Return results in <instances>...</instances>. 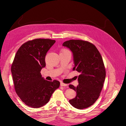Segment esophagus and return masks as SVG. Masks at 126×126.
I'll return each mask as SVG.
<instances>
[{
	"label": "esophagus",
	"mask_w": 126,
	"mask_h": 126,
	"mask_svg": "<svg viewBox=\"0 0 126 126\" xmlns=\"http://www.w3.org/2000/svg\"><path fill=\"white\" fill-rule=\"evenodd\" d=\"M60 86H64V87H66V86H67L68 85H67V84H66V83H63V82H60Z\"/></svg>",
	"instance_id": "esophagus-1"
}]
</instances>
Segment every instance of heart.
I'll use <instances>...</instances> for the list:
<instances>
[{
    "mask_svg": "<svg viewBox=\"0 0 126 126\" xmlns=\"http://www.w3.org/2000/svg\"><path fill=\"white\" fill-rule=\"evenodd\" d=\"M67 51V49H63L62 50V51Z\"/></svg>",
    "mask_w": 126,
    "mask_h": 126,
    "instance_id": "b5f03b06",
    "label": "heart"
}]
</instances>
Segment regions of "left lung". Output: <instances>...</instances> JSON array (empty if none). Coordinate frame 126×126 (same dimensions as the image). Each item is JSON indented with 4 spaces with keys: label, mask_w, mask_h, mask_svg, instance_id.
I'll return each instance as SVG.
<instances>
[{
    "label": "left lung",
    "mask_w": 126,
    "mask_h": 126,
    "mask_svg": "<svg viewBox=\"0 0 126 126\" xmlns=\"http://www.w3.org/2000/svg\"><path fill=\"white\" fill-rule=\"evenodd\" d=\"M63 46L69 48L73 53L75 67L80 74L79 85L69 87L76 91V96L69 100L75 108L82 109L93 105L98 99L106 78V69L102 57L95 46L82 40H69Z\"/></svg>",
    "instance_id": "1"
}]
</instances>
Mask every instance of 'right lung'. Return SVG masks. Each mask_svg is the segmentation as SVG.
Here are the masks:
<instances>
[{
  "instance_id": "obj_1",
  "label": "right lung",
  "mask_w": 126,
  "mask_h": 126,
  "mask_svg": "<svg viewBox=\"0 0 126 126\" xmlns=\"http://www.w3.org/2000/svg\"><path fill=\"white\" fill-rule=\"evenodd\" d=\"M56 41L35 39L22 44L15 56L11 67L15 91L26 105L39 108L49 101L60 82L45 80L40 71L46 66L45 57Z\"/></svg>"
}]
</instances>
